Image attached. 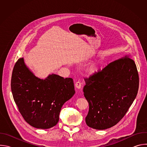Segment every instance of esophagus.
Returning a JSON list of instances; mask_svg holds the SVG:
<instances>
[{
	"label": "esophagus",
	"instance_id": "obj_1",
	"mask_svg": "<svg viewBox=\"0 0 147 147\" xmlns=\"http://www.w3.org/2000/svg\"><path fill=\"white\" fill-rule=\"evenodd\" d=\"M75 87L77 89L80 90L81 88V83L80 81H77L76 84H75Z\"/></svg>",
	"mask_w": 147,
	"mask_h": 147
}]
</instances>
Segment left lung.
<instances>
[{"mask_svg": "<svg viewBox=\"0 0 147 147\" xmlns=\"http://www.w3.org/2000/svg\"><path fill=\"white\" fill-rule=\"evenodd\" d=\"M83 92L89 103L88 126L105 130L126 113L138 90L139 77L133 60L125 56L85 78Z\"/></svg>", "mask_w": 147, "mask_h": 147, "instance_id": "left-lung-1", "label": "left lung"}]
</instances>
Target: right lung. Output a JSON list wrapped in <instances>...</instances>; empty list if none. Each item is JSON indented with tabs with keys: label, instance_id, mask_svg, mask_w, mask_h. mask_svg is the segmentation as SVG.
<instances>
[{
	"label": "right lung",
	"instance_id": "1",
	"mask_svg": "<svg viewBox=\"0 0 147 147\" xmlns=\"http://www.w3.org/2000/svg\"><path fill=\"white\" fill-rule=\"evenodd\" d=\"M11 89L24 120L31 126L40 129L57 124L62 106L76 92L72 78L55 74L39 78L26 66L23 57L14 66Z\"/></svg>",
	"mask_w": 147,
	"mask_h": 147
}]
</instances>
